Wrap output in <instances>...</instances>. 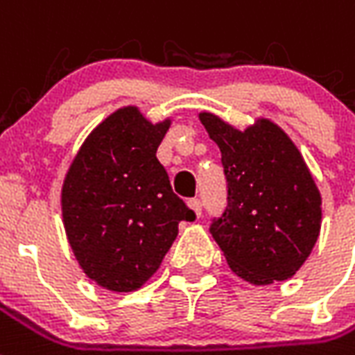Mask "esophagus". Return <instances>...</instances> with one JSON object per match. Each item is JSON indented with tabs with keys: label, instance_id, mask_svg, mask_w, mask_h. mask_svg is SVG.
<instances>
[{
	"label": "esophagus",
	"instance_id": "34e87169",
	"mask_svg": "<svg viewBox=\"0 0 355 355\" xmlns=\"http://www.w3.org/2000/svg\"><path fill=\"white\" fill-rule=\"evenodd\" d=\"M189 207L194 211V215L196 216L202 215V202H200L198 198H192V200H189Z\"/></svg>",
	"mask_w": 355,
	"mask_h": 355
}]
</instances>
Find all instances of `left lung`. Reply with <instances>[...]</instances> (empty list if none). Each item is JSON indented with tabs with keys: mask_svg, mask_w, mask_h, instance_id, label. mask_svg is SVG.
<instances>
[{
	"mask_svg": "<svg viewBox=\"0 0 355 355\" xmlns=\"http://www.w3.org/2000/svg\"><path fill=\"white\" fill-rule=\"evenodd\" d=\"M198 118L220 148L226 172L227 209L211 233L227 265L252 285L289 279L322 224V196L300 150L268 118L243 131L215 112Z\"/></svg>",
	"mask_w": 355,
	"mask_h": 355,
	"instance_id": "8db88e82",
	"label": "left lung"
}]
</instances>
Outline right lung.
<instances>
[{
  "instance_id": "1",
  "label": "right lung",
  "mask_w": 355,
  "mask_h": 355,
  "mask_svg": "<svg viewBox=\"0 0 355 355\" xmlns=\"http://www.w3.org/2000/svg\"><path fill=\"white\" fill-rule=\"evenodd\" d=\"M170 123L150 122L137 105L120 107L90 131L66 170V239L87 277L112 293L140 289L163 263L180 222L196 218L155 155Z\"/></svg>"
}]
</instances>
